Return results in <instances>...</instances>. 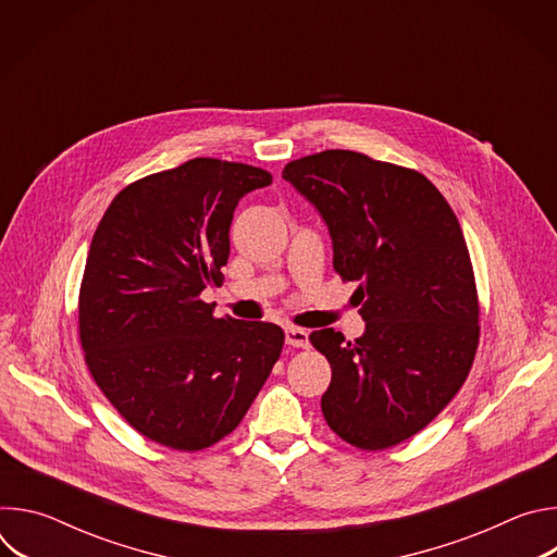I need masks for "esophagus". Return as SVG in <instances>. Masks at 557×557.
I'll use <instances>...</instances> for the list:
<instances>
[{"instance_id": "1", "label": "esophagus", "mask_w": 557, "mask_h": 557, "mask_svg": "<svg viewBox=\"0 0 557 557\" xmlns=\"http://www.w3.org/2000/svg\"><path fill=\"white\" fill-rule=\"evenodd\" d=\"M286 344L293 348H308V333L297 326H288L286 331Z\"/></svg>"}]
</instances>
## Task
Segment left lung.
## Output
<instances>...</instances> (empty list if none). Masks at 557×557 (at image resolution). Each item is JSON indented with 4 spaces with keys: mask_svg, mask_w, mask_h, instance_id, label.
Here are the masks:
<instances>
[{
    "mask_svg": "<svg viewBox=\"0 0 557 557\" xmlns=\"http://www.w3.org/2000/svg\"><path fill=\"white\" fill-rule=\"evenodd\" d=\"M282 178L324 218L335 271L359 284L366 333L308 337L333 368L324 419L359 449L399 445L454 399L479 348V293L458 218L423 174L350 149L297 158Z\"/></svg>",
    "mask_w": 557,
    "mask_h": 557,
    "instance_id": "left-lung-1",
    "label": "left lung"
}]
</instances>
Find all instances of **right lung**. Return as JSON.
I'll list each match as a JSON object with an SVG mask.
<instances>
[{"label": "right lung", "mask_w": 557, "mask_h": 557, "mask_svg": "<svg viewBox=\"0 0 557 557\" xmlns=\"http://www.w3.org/2000/svg\"><path fill=\"white\" fill-rule=\"evenodd\" d=\"M271 181L194 158L127 185L95 231L78 339L108 401L153 443L211 447L240 425L280 359V326L213 317L200 299L222 282L237 202Z\"/></svg>", "instance_id": "obj_1"}]
</instances>
